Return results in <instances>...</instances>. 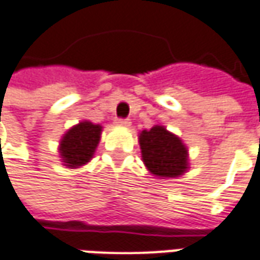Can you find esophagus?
Wrapping results in <instances>:
<instances>
[{"label": "esophagus", "instance_id": "34e87169", "mask_svg": "<svg viewBox=\"0 0 260 260\" xmlns=\"http://www.w3.org/2000/svg\"><path fill=\"white\" fill-rule=\"evenodd\" d=\"M117 125L118 126H129L131 121L128 118H118Z\"/></svg>", "mask_w": 260, "mask_h": 260}]
</instances>
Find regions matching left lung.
<instances>
[{"mask_svg": "<svg viewBox=\"0 0 260 260\" xmlns=\"http://www.w3.org/2000/svg\"><path fill=\"white\" fill-rule=\"evenodd\" d=\"M142 159L148 170L159 177H177L187 170V149L166 128L156 125L139 135Z\"/></svg>", "mask_w": 260, "mask_h": 260, "instance_id": "1", "label": "left lung"}]
</instances>
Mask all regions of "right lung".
<instances>
[{
	"instance_id": "right-lung-1",
	"label": "right lung",
	"mask_w": 260,
	"mask_h": 260,
	"mask_svg": "<svg viewBox=\"0 0 260 260\" xmlns=\"http://www.w3.org/2000/svg\"><path fill=\"white\" fill-rule=\"evenodd\" d=\"M101 126L88 121L80 122L67 131L60 142V155L69 168H79L86 165L95 152L100 142Z\"/></svg>"
}]
</instances>
